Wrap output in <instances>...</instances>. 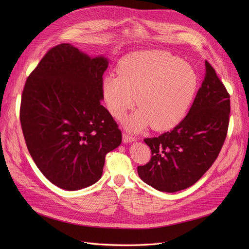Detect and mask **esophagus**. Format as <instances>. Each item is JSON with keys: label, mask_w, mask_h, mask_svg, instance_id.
Here are the masks:
<instances>
[{"label": "esophagus", "mask_w": 249, "mask_h": 249, "mask_svg": "<svg viewBox=\"0 0 249 249\" xmlns=\"http://www.w3.org/2000/svg\"><path fill=\"white\" fill-rule=\"evenodd\" d=\"M135 140V137L132 135H129L127 133H123V142L128 143V142H132Z\"/></svg>", "instance_id": "1"}]
</instances>
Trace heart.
<instances>
[{"label": "heart", "instance_id": "b5f03b06", "mask_svg": "<svg viewBox=\"0 0 249 249\" xmlns=\"http://www.w3.org/2000/svg\"><path fill=\"white\" fill-rule=\"evenodd\" d=\"M198 87L191 65L166 51H145L127 56L119 74L103 80V95L110 113L120 119L136 100L140 109L127 120L131 130L151 124L168 129L187 114Z\"/></svg>", "mask_w": 249, "mask_h": 249}]
</instances>
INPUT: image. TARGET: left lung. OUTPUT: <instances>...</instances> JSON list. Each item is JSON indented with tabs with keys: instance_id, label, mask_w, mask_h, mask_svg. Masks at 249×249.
<instances>
[{
	"instance_id": "left-lung-1",
	"label": "left lung",
	"mask_w": 249,
	"mask_h": 249,
	"mask_svg": "<svg viewBox=\"0 0 249 249\" xmlns=\"http://www.w3.org/2000/svg\"><path fill=\"white\" fill-rule=\"evenodd\" d=\"M229 115L230 95L206 60L204 81L185 119L171 131L144 139L151 159L137 166L140 178L165 193L193 186L217 160L227 136Z\"/></svg>"
}]
</instances>
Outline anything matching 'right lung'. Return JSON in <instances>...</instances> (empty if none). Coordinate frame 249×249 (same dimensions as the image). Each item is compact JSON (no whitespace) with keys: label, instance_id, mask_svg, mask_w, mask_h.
I'll use <instances>...</instances> for the list:
<instances>
[{"label":"right lung","instance_id":"right-lung-1","mask_svg":"<svg viewBox=\"0 0 249 249\" xmlns=\"http://www.w3.org/2000/svg\"><path fill=\"white\" fill-rule=\"evenodd\" d=\"M107 59L90 58L69 43L50 48L25 83L20 122L39 171L75 191L95 184L121 130L101 105Z\"/></svg>","mask_w":249,"mask_h":249}]
</instances>
